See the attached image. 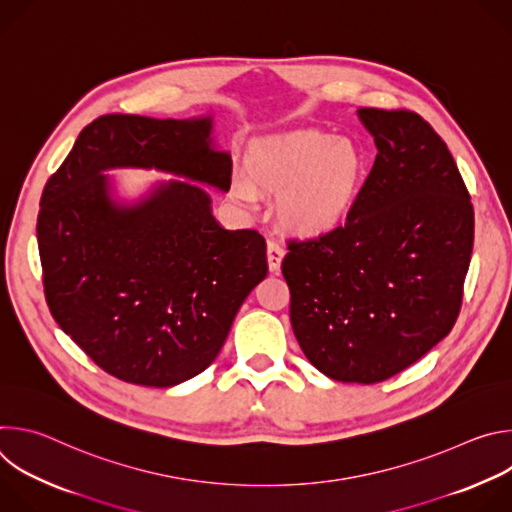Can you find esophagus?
<instances>
[{"label": "esophagus", "instance_id": "34e87169", "mask_svg": "<svg viewBox=\"0 0 512 512\" xmlns=\"http://www.w3.org/2000/svg\"><path fill=\"white\" fill-rule=\"evenodd\" d=\"M283 257H285V249L279 243L269 241L267 243V263H269V271L271 273H279Z\"/></svg>", "mask_w": 512, "mask_h": 512}]
</instances>
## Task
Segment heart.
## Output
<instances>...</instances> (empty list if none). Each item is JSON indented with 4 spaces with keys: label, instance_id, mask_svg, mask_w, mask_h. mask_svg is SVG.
<instances>
[{
    "label": "heart",
    "instance_id": "1",
    "mask_svg": "<svg viewBox=\"0 0 512 512\" xmlns=\"http://www.w3.org/2000/svg\"><path fill=\"white\" fill-rule=\"evenodd\" d=\"M364 156L348 139L324 131H294L257 141L233 196L253 204L257 194L279 196L281 225L298 237H322L350 212L364 176Z\"/></svg>",
    "mask_w": 512,
    "mask_h": 512
}]
</instances>
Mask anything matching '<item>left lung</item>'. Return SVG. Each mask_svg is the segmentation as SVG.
Listing matches in <instances>:
<instances>
[{
    "label": "left lung",
    "mask_w": 512,
    "mask_h": 512,
    "mask_svg": "<svg viewBox=\"0 0 512 512\" xmlns=\"http://www.w3.org/2000/svg\"><path fill=\"white\" fill-rule=\"evenodd\" d=\"M377 158L346 225L289 241L281 273L291 328L314 367L373 385L454 328L474 245V208L444 139L413 111L358 109Z\"/></svg>",
    "instance_id": "8db88e82"
}]
</instances>
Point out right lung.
<instances>
[{
    "label": "right lung",
    "mask_w": 512,
    "mask_h": 512,
    "mask_svg": "<svg viewBox=\"0 0 512 512\" xmlns=\"http://www.w3.org/2000/svg\"><path fill=\"white\" fill-rule=\"evenodd\" d=\"M210 131L212 117L103 115L44 186L36 233L50 314L125 383L174 387L208 369L267 275L265 239L218 225L204 188L170 180L135 204L111 196L113 168L229 192L233 162Z\"/></svg>",
    "instance_id": "obj_1"
}]
</instances>
